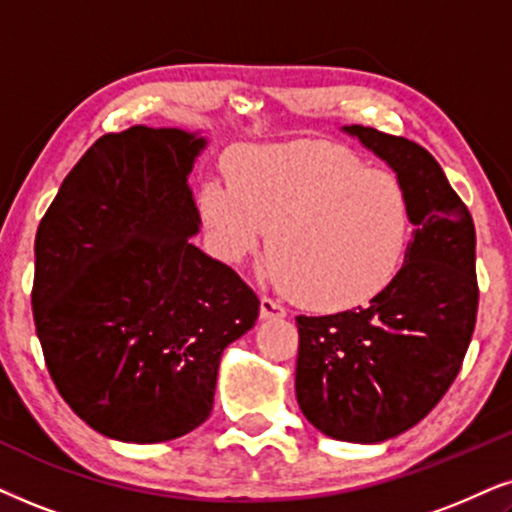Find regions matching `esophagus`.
Listing matches in <instances>:
<instances>
[{"label":"esophagus","instance_id":"esophagus-1","mask_svg":"<svg viewBox=\"0 0 512 512\" xmlns=\"http://www.w3.org/2000/svg\"><path fill=\"white\" fill-rule=\"evenodd\" d=\"M260 316L262 319H283V316H286V309H283L276 300L264 295L260 297Z\"/></svg>","mask_w":512,"mask_h":512}]
</instances>
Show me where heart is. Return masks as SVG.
<instances>
[{"instance_id":"1","label":"heart","mask_w":512,"mask_h":512,"mask_svg":"<svg viewBox=\"0 0 512 512\" xmlns=\"http://www.w3.org/2000/svg\"><path fill=\"white\" fill-rule=\"evenodd\" d=\"M229 179H210L198 196L224 262L260 250L269 229L271 278L304 307L345 312L390 286L411 231L392 172L342 146L297 141L238 153Z\"/></svg>"}]
</instances>
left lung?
I'll use <instances>...</instances> for the list:
<instances>
[{"instance_id":"obj_1","label":"left lung","mask_w":512,"mask_h":512,"mask_svg":"<svg viewBox=\"0 0 512 512\" xmlns=\"http://www.w3.org/2000/svg\"><path fill=\"white\" fill-rule=\"evenodd\" d=\"M342 129L397 172L413 238L368 307L297 316L295 394L323 435L375 444L420 423L461 371L480 302L475 224L423 146L373 127Z\"/></svg>"}]
</instances>
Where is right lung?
I'll list each match as a JSON object with an SVG mask.
<instances>
[{
  "mask_svg": "<svg viewBox=\"0 0 512 512\" xmlns=\"http://www.w3.org/2000/svg\"><path fill=\"white\" fill-rule=\"evenodd\" d=\"M205 139L174 127L103 134L35 236L32 314L56 390L89 428L177 439L212 411L222 352L260 300L189 238V174Z\"/></svg>",
  "mask_w": 512,
  "mask_h": 512,
  "instance_id": "obj_1",
  "label": "right lung"
}]
</instances>
